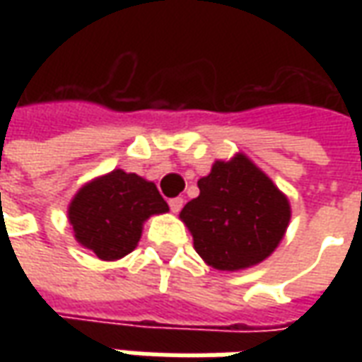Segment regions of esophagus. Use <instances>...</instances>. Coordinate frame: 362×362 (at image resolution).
Instances as JSON below:
<instances>
[{
  "label": "esophagus",
  "mask_w": 362,
  "mask_h": 362,
  "mask_svg": "<svg viewBox=\"0 0 362 362\" xmlns=\"http://www.w3.org/2000/svg\"><path fill=\"white\" fill-rule=\"evenodd\" d=\"M168 205H170V211L178 213L182 209V205H184V199L182 197H173V199H168Z\"/></svg>",
  "instance_id": "1"
}]
</instances>
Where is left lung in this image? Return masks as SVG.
<instances>
[{"label":"left lung","instance_id":"1","mask_svg":"<svg viewBox=\"0 0 362 362\" xmlns=\"http://www.w3.org/2000/svg\"><path fill=\"white\" fill-rule=\"evenodd\" d=\"M197 188L199 196L184 205L180 219L207 266L238 272L272 256L288 227L291 205L264 170L238 153L215 160Z\"/></svg>","mask_w":362,"mask_h":362}]
</instances>
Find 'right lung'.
Here are the masks:
<instances>
[{"label":"right lung","instance_id":"1","mask_svg":"<svg viewBox=\"0 0 362 362\" xmlns=\"http://www.w3.org/2000/svg\"><path fill=\"white\" fill-rule=\"evenodd\" d=\"M168 211L153 182L116 168L85 184L69 204L67 219L75 240L114 262L127 256L141 238L143 223L151 215Z\"/></svg>","mask_w":362,"mask_h":362}]
</instances>
